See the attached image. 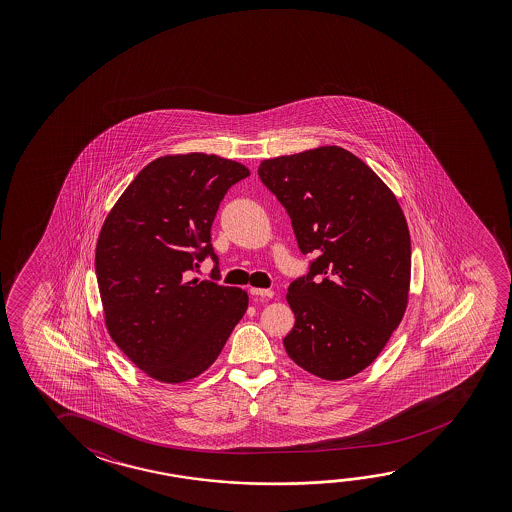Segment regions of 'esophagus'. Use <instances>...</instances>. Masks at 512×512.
Returning <instances> with one entry per match:
<instances>
[{
	"mask_svg": "<svg viewBox=\"0 0 512 512\" xmlns=\"http://www.w3.org/2000/svg\"><path fill=\"white\" fill-rule=\"evenodd\" d=\"M250 294L252 296H262V298H273V291L271 289H255V287H252Z\"/></svg>",
	"mask_w": 512,
	"mask_h": 512,
	"instance_id": "34e87169",
	"label": "esophagus"
}]
</instances>
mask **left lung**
I'll return each mask as SVG.
<instances>
[{
    "label": "left lung",
    "instance_id": "left-lung-1",
    "mask_svg": "<svg viewBox=\"0 0 512 512\" xmlns=\"http://www.w3.org/2000/svg\"><path fill=\"white\" fill-rule=\"evenodd\" d=\"M259 178L284 205L309 273L287 289L285 352L325 380L361 373L400 325L411 284V235L394 194L339 146L262 160Z\"/></svg>",
    "mask_w": 512,
    "mask_h": 512
}]
</instances>
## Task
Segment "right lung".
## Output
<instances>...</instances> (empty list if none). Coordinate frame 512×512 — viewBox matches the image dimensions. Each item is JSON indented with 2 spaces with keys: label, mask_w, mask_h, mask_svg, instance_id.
I'll return each instance as SVG.
<instances>
[{
  "label": "right lung",
  "mask_w": 512,
  "mask_h": 512,
  "mask_svg": "<svg viewBox=\"0 0 512 512\" xmlns=\"http://www.w3.org/2000/svg\"><path fill=\"white\" fill-rule=\"evenodd\" d=\"M248 168L218 155L153 160L126 187L101 228L96 278L114 343L160 382L198 377L248 309V294L219 280L210 228ZM210 256L212 281L188 273Z\"/></svg>",
  "instance_id": "1"
}]
</instances>
